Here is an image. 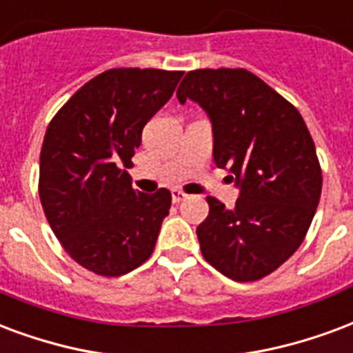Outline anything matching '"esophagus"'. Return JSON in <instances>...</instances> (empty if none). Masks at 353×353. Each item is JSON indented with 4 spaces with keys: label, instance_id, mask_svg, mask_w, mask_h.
Instances as JSON below:
<instances>
[{
    "label": "esophagus",
    "instance_id": "1",
    "mask_svg": "<svg viewBox=\"0 0 353 353\" xmlns=\"http://www.w3.org/2000/svg\"><path fill=\"white\" fill-rule=\"evenodd\" d=\"M187 198H189V194H185L183 190H179V189L172 190V200H174L176 203L183 202V200H187Z\"/></svg>",
    "mask_w": 353,
    "mask_h": 353
}]
</instances>
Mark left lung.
Returning <instances> with one entry per match:
<instances>
[{
  "label": "left lung",
  "instance_id": "1",
  "mask_svg": "<svg viewBox=\"0 0 353 353\" xmlns=\"http://www.w3.org/2000/svg\"><path fill=\"white\" fill-rule=\"evenodd\" d=\"M177 99L210 116L215 164L239 187L234 210L208 196L210 215L196 228L202 256L237 283L270 275L303 243L322 194L301 114L247 69L190 70Z\"/></svg>",
  "mask_w": 353,
  "mask_h": 353
}]
</instances>
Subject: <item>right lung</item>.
<instances>
[{
    "mask_svg": "<svg viewBox=\"0 0 353 353\" xmlns=\"http://www.w3.org/2000/svg\"><path fill=\"white\" fill-rule=\"evenodd\" d=\"M181 77V70H104L46 129L39 168L44 215L69 256L97 275H125L155 249L172 194L138 192L127 168L143 127Z\"/></svg>",
    "mask_w": 353,
    "mask_h": 353,
    "instance_id": "right-lung-1",
    "label": "right lung"
}]
</instances>
